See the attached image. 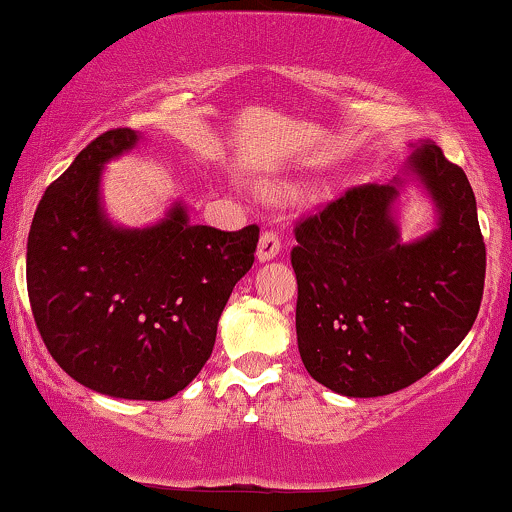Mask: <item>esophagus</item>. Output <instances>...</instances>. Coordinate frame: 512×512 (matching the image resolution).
<instances>
[{
    "instance_id": "obj_1",
    "label": "esophagus",
    "mask_w": 512,
    "mask_h": 512,
    "mask_svg": "<svg viewBox=\"0 0 512 512\" xmlns=\"http://www.w3.org/2000/svg\"><path fill=\"white\" fill-rule=\"evenodd\" d=\"M281 252V236L276 234L274 229H267L260 236V245H257V260L269 262Z\"/></svg>"
}]
</instances>
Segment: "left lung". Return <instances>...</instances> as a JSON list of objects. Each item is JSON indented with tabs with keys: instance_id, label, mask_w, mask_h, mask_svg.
<instances>
[{
	"instance_id": "8db88e82",
	"label": "left lung",
	"mask_w": 512,
	"mask_h": 512,
	"mask_svg": "<svg viewBox=\"0 0 512 512\" xmlns=\"http://www.w3.org/2000/svg\"><path fill=\"white\" fill-rule=\"evenodd\" d=\"M437 208L428 236L401 243L404 177L345 191L295 224L297 347L316 383L345 397L404 390L449 357L477 319L484 250L475 193L442 148L423 141L406 163Z\"/></svg>"
}]
</instances>
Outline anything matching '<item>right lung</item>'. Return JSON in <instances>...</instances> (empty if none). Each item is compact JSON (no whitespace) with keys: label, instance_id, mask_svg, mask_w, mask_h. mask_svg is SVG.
<instances>
[{"label":"right lung","instance_id":"1","mask_svg":"<svg viewBox=\"0 0 512 512\" xmlns=\"http://www.w3.org/2000/svg\"><path fill=\"white\" fill-rule=\"evenodd\" d=\"M137 144L134 129H108L44 191L25 278L37 331L70 378L108 397L163 401L210 359L260 226L191 224L181 203L146 229L115 226L101 205V170Z\"/></svg>","mask_w":512,"mask_h":512}]
</instances>
